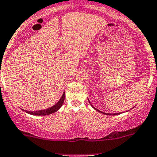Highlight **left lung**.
I'll return each instance as SVG.
<instances>
[{"instance_id": "1", "label": "left lung", "mask_w": 157, "mask_h": 157, "mask_svg": "<svg viewBox=\"0 0 157 157\" xmlns=\"http://www.w3.org/2000/svg\"><path fill=\"white\" fill-rule=\"evenodd\" d=\"M89 103H90V102H89ZM90 104H91V103H90ZM91 105H92V104H91ZM96 110H98L97 109H95ZM98 112H101V111H100V110H98ZM101 113H103V112H101ZM104 114H106V115H118V114H119V113H114V114H112V113H110V114H109V113H104Z\"/></svg>"}]
</instances>
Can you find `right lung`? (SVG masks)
Wrapping results in <instances>:
<instances>
[{
	"instance_id": "right-lung-1",
	"label": "right lung",
	"mask_w": 157,
	"mask_h": 157,
	"mask_svg": "<svg viewBox=\"0 0 157 157\" xmlns=\"http://www.w3.org/2000/svg\"><path fill=\"white\" fill-rule=\"evenodd\" d=\"M65 98V92L63 93V96H62L61 98L54 106H53L52 107L49 108V109H43V110H39V111H35V112H30V111H26V113H29V114L33 115H50L52 114V113H55V112L57 111L58 109H59L60 107L62 106V105L64 103V100ZM24 110V109H23Z\"/></svg>"
}]
</instances>
